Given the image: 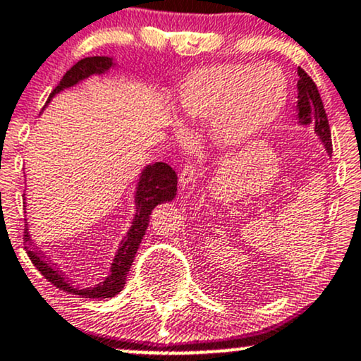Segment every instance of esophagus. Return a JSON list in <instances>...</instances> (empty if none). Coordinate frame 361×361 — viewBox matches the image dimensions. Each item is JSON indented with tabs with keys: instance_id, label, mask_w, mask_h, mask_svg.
<instances>
[{
	"instance_id": "1",
	"label": "esophagus",
	"mask_w": 361,
	"mask_h": 361,
	"mask_svg": "<svg viewBox=\"0 0 361 361\" xmlns=\"http://www.w3.org/2000/svg\"><path fill=\"white\" fill-rule=\"evenodd\" d=\"M194 180H196V167H194V164L189 162L184 165V169H182L179 184L180 188L184 189V188H189Z\"/></svg>"
}]
</instances>
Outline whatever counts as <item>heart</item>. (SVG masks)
Segmentation results:
<instances>
[{"mask_svg": "<svg viewBox=\"0 0 361 361\" xmlns=\"http://www.w3.org/2000/svg\"><path fill=\"white\" fill-rule=\"evenodd\" d=\"M289 99L286 74L272 62H224L201 67L179 87V108L196 123L211 121V137L223 150H235L269 130ZM179 137L188 135L172 123Z\"/></svg>", "mask_w": 361, "mask_h": 361, "instance_id": "obj_1", "label": "heart"}]
</instances>
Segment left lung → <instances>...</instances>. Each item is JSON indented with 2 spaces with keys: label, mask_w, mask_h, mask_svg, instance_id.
Here are the masks:
<instances>
[{
  "label": "left lung",
  "mask_w": 361,
  "mask_h": 361,
  "mask_svg": "<svg viewBox=\"0 0 361 361\" xmlns=\"http://www.w3.org/2000/svg\"><path fill=\"white\" fill-rule=\"evenodd\" d=\"M298 118L300 125H311L314 133L319 137L328 155L333 154L331 130H329L328 116H326L324 104L321 101L314 80L306 74L304 69H298Z\"/></svg>",
  "instance_id": "obj_1"
}]
</instances>
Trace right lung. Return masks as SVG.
I'll return each mask as SVG.
<instances>
[{
    "label": "right lung",
    "instance_id": "obj_1",
    "mask_svg": "<svg viewBox=\"0 0 361 361\" xmlns=\"http://www.w3.org/2000/svg\"><path fill=\"white\" fill-rule=\"evenodd\" d=\"M116 66L111 57H86L80 59L78 63L71 67L69 71L63 74V78L59 82V86L50 92L49 101L52 99L55 94L63 91V89L75 86L80 80L87 79L92 74H104L111 67ZM47 101V103H49ZM177 194V173L171 165L164 162H155L152 165H147L143 169L142 176H140L137 192H135V204H137V213H135V219L131 223V228L126 233L125 238L121 240L120 248H118L116 255L113 258L111 269H109V275L104 279V282H99L96 287H87V289H75L72 283L67 281L66 275L62 270H59L52 260H49L40 250L32 245L33 241L28 235V226L25 228V241L28 243L27 253L32 260V264L37 267L40 272L50 283H54L57 289L71 292V294L80 295V298L89 299H108L114 298L120 294L125 287L126 275H128L131 265H133L135 255L137 250L142 243L143 235H145L148 228V219H150L152 209L157 204L162 202H169L176 197Z\"/></svg>",
    "mask_w": 361,
    "mask_h": 361
}]
</instances>
